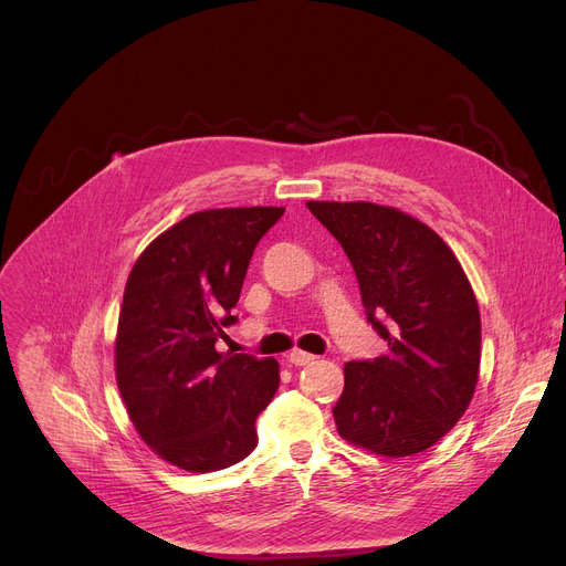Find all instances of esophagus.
<instances>
[{
  "label": "esophagus",
  "instance_id": "34e87169",
  "mask_svg": "<svg viewBox=\"0 0 566 566\" xmlns=\"http://www.w3.org/2000/svg\"><path fill=\"white\" fill-rule=\"evenodd\" d=\"M313 360H315V356H313V354H306V352H302V349H293V352L289 354V363L295 365V367H304V365H308V363H313Z\"/></svg>",
  "mask_w": 566,
  "mask_h": 566
}]
</instances>
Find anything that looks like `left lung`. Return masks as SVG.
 <instances>
[{
    "label": "left lung",
    "mask_w": 566,
    "mask_h": 566,
    "mask_svg": "<svg viewBox=\"0 0 566 566\" xmlns=\"http://www.w3.org/2000/svg\"><path fill=\"white\" fill-rule=\"evenodd\" d=\"M347 253L371 327L387 343L345 365L338 434L382 457H410L443 439L468 410L481 360L472 286L423 221L369 201H306Z\"/></svg>",
    "instance_id": "1"
}]
</instances>
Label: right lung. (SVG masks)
<instances>
[{
	"mask_svg": "<svg viewBox=\"0 0 566 566\" xmlns=\"http://www.w3.org/2000/svg\"><path fill=\"white\" fill-rule=\"evenodd\" d=\"M284 208L188 214L140 253L125 284L116 382L140 439L188 472L249 457L280 385L275 358L217 352L253 251Z\"/></svg>",
	"mask_w": 566,
	"mask_h": 566,
	"instance_id": "obj_1",
	"label": "right lung"
}]
</instances>
